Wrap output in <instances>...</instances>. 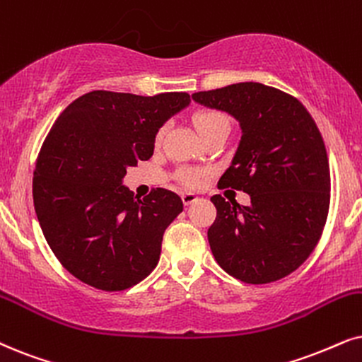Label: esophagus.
I'll return each instance as SVG.
<instances>
[{
	"label": "esophagus",
	"mask_w": 362,
	"mask_h": 362,
	"mask_svg": "<svg viewBox=\"0 0 362 362\" xmlns=\"http://www.w3.org/2000/svg\"><path fill=\"white\" fill-rule=\"evenodd\" d=\"M197 200H199V197L192 194V192H184V194H182V202H184V205H192L197 202Z\"/></svg>",
	"instance_id": "esophagus-1"
}]
</instances>
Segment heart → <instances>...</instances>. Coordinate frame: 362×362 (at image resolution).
Instances as JSON below:
<instances>
[{
	"mask_svg": "<svg viewBox=\"0 0 362 362\" xmlns=\"http://www.w3.org/2000/svg\"><path fill=\"white\" fill-rule=\"evenodd\" d=\"M194 123L199 130V134L202 135V139L205 136L214 134V132L222 130V128H228V120L226 115H222L221 112H215V110H202V112L195 113L194 117ZM163 136V128H160L157 132V136H155V144H160ZM178 178L184 182L185 185L190 187H197L202 182V173L199 170H192V168H184L178 173Z\"/></svg>",
	"mask_w": 362,
	"mask_h": 362,
	"instance_id": "obj_1",
	"label": "heart"
}]
</instances>
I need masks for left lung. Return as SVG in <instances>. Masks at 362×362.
<instances>
[{
  "mask_svg": "<svg viewBox=\"0 0 362 362\" xmlns=\"http://www.w3.org/2000/svg\"><path fill=\"white\" fill-rule=\"evenodd\" d=\"M192 100L240 127L218 185L244 190L250 205L210 199L217 209L207 232L215 260L247 284L289 276L317 245L327 218L331 173L321 132L299 100L255 81L199 91Z\"/></svg>",
  "mask_w": 362,
  "mask_h": 362,
  "instance_id": "1",
  "label": "left lung"
}]
</instances>
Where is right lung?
Segmentation results:
<instances>
[{
    "instance_id": "1",
    "label": "right lung",
    "mask_w": 362,
    "mask_h": 362,
    "mask_svg": "<svg viewBox=\"0 0 362 362\" xmlns=\"http://www.w3.org/2000/svg\"><path fill=\"white\" fill-rule=\"evenodd\" d=\"M189 103L184 91L97 90L53 123L33 173L35 212L53 254L81 282L123 291L155 269L163 232L184 204L165 189L140 199L123 178L152 157L157 132Z\"/></svg>"
}]
</instances>
